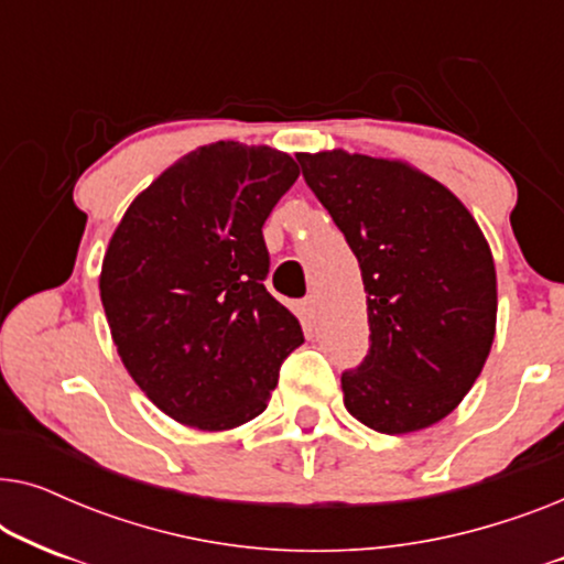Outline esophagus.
Masks as SVG:
<instances>
[{
    "label": "esophagus",
    "instance_id": "obj_1",
    "mask_svg": "<svg viewBox=\"0 0 564 564\" xmlns=\"http://www.w3.org/2000/svg\"><path fill=\"white\" fill-rule=\"evenodd\" d=\"M297 315H300V321L307 323V326H313V323H315V297L300 300Z\"/></svg>",
    "mask_w": 564,
    "mask_h": 564
}]
</instances>
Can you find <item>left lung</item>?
<instances>
[{
  "mask_svg": "<svg viewBox=\"0 0 564 564\" xmlns=\"http://www.w3.org/2000/svg\"><path fill=\"white\" fill-rule=\"evenodd\" d=\"M359 261L369 351L341 375L344 405L380 434H408L462 403L496 336V264L444 184L400 161L297 156Z\"/></svg>",
  "mask_w": 564,
  "mask_h": 564,
  "instance_id": "8db88e82",
  "label": "left lung"
}]
</instances>
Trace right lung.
<instances>
[{"label":"right lung","mask_w":564,"mask_h":564,"mask_svg":"<svg viewBox=\"0 0 564 564\" xmlns=\"http://www.w3.org/2000/svg\"><path fill=\"white\" fill-rule=\"evenodd\" d=\"M297 174L267 145H203L133 199L107 246L99 295L112 341L138 388L184 426L257 419L305 341L264 288L261 234Z\"/></svg>","instance_id":"obj_1"}]
</instances>
